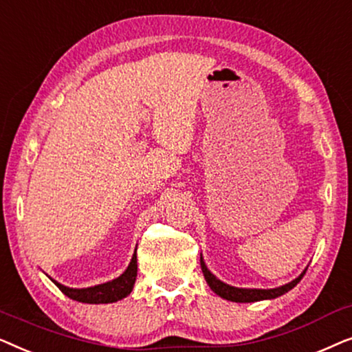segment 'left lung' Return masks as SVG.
Masks as SVG:
<instances>
[{"label":"left lung","instance_id":"8db88e82","mask_svg":"<svg viewBox=\"0 0 352 352\" xmlns=\"http://www.w3.org/2000/svg\"><path fill=\"white\" fill-rule=\"evenodd\" d=\"M200 266H201V272H204L205 276V280L210 285L211 290H213L216 295L224 298V300L235 301V302H253V301H261V300H272V298H277L283 295V293H287L288 290H292V288L295 287L296 283L301 280L302 276L306 274L305 271L300 277L295 278V280L290 283H287V285H282L278 288H271V290H258V288H235V287L228 285V283L218 280V278H216L213 274L206 269L201 256H200Z\"/></svg>","mask_w":352,"mask_h":352}]
</instances>
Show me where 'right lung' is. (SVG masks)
I'll list each match as a JSON object with an SVG mask.
<instances>
[{"mask_svg": "<svg viewBox=\"0 0 352 352\" xmlns=\"http://www.w3.org/2000/svg\"><path fill=\"white\" fill-rule=\"evenodd\" d=\"M138 276V259L136 253L133 254L131 263L126 271H124L118 278H115L112 282L100 283V285L89 287V288H69L60 285L56 280H52L59 287V290L64 293L65 296H69L70 300L80 301V302H89V305H105V302H115L118 300H123L124 296H128L133 290L134 282H136Z\"/></svg>", "mask_w": 352, "mask_h": 352, "instance_id": "1", "label": "right lung"}]
</instances>
